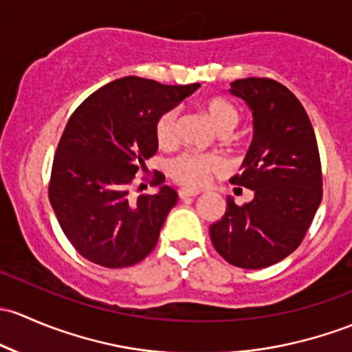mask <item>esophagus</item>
<instances>
[{"label": "esophagus", "instance_id": "34e87169", "mask_svg": "<svg viewBox=\"0 0 352 352\" xmlns=\"http://www.w3.org/2000/svg\"><path fill=\"white\" fill-rule=\"evenodd\" d=\"M200 195V191H191V190H179L177 191V197L181 198V200H186V198H195Z\"/></svg>", "mask_w": 352, "mask_h": 352}]
</instances>
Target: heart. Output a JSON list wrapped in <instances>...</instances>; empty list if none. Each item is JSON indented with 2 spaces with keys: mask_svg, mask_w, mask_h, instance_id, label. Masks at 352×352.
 Wrapping results in <instances>:
<instances>
[{
  "mask_svg": "<svg viewBox=\"0 0 352 352\" xmlns=\"http://www.w3.org/2000/svg\"><path fill=\"white\" fill-rule=\"evenodd\" d=\"M201 113L206 120L212 123L213 129L220 135H227L237 126L241 115L237 108L230 101L223 98H208L201 103ZM177 133V111L168 110L159 117L155 123V140L159 147L168 149L176 144ZM222 168V162L215 155L197 154V152H183L171 159L168 164V173L177 184L186 188H201L208 183L210 176L213 173H219Z\"/></svg>",
  "mask_w": 352,
  "mask_h": 352,
  "instance_id": "b5f03b06",
  "label": "heart"
}]
</instances>
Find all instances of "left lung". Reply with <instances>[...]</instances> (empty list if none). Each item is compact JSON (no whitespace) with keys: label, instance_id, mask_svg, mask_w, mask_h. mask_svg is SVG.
<instances>
[{"label":"left lung","instance_id":"obj_1","mask_svg":"<svg viewBox=\"0 0 352 352\" xmlns=\"http://www.w3.org/2000/svg\"><path fill=\"white\" fill-rule=\"evenodd\" d=\"M254 117V139L232 184L254 193L237 205L229 197L210 239L227 263L261 270L292 254L305 237L322 201V166L305 108L286 86L270 78L232 82Z\"/></svg>","mask_w":352,"mask_h":352}]
</instances>
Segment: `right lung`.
Returning a JSON list of instances; mask_svg holds the SVG:
<instances>
[{
    "instance_id": "add662e5",
    "label": "right lung",
    "mask_w": 352,
    "mask_h": 352,
    "mask_svg": "<svg viewBox=\"0 0 352 352\" xmlns=\"http://www.w3.org/2000/svg\"><path fill=\"white\" fill-rule=\"evenodd\" d=\"M198 82L166 86L137 76L115 79L79 104L57 146L49 200L67 241L103 267L133 266L155 248L177 193L164 175L140 176L155 195L130 198V186L157 152L155 123ZM142 186V184H140Z\"/></svg>"
}]
</instances>
